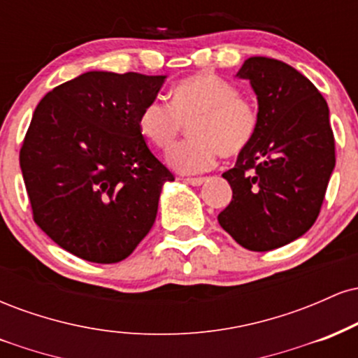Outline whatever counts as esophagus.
Instances as JSON below:
<instances>
[{"label": "esophagus", "mask_w": 358, "mask_h": 358, "mask_svg": "<svg viewBox=\"0 0 358 358\" xmlns=\"http://www.w3.org/2000/svg\"><path fill=\"white\" fill-rule=\"evenodd\" d=\"M188 185H193V187H200L205 182V178H202V176H199V178H187L185 180Z\"/></svg>", "instance_id": "esophagus-1"}]
</instances>
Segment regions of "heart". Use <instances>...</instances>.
Wrapping results in <instances>:
<instances>
[{
  "label": "heart",
  "mask_w": 358,
  "mask_h": 358,
  "mask_svg": "<svg viewBox=\"0 0 358 358\" xmlns=\"http://www.w3.org/2000/svg\"><path fill=\"white\" fill-rule=\"evenodd\" d=\"M190 124L192 139L168 155V163L182 173H200L222 156H237L252 143L259 127L256 102L239 94L231 82L199 73L171 89V104L153 99L138 117L139 133L151 145L166 151Z\"/></svg>",
  "instance_id": "heart-1"
}]
</instances>
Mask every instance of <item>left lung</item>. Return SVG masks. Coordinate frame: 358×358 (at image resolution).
<instances>
[{"label": "left lung", "mask_w": 358, "mask_h": 358, "mask_svg": "<svg viewBox=\"0 0 358 358\" xmlns=\"http://www.w3.org/2000/svg\"><path fill=\"white\" fill-rule=\"evenodd\" d=\"M257 96L252 143L222 173L232 200L219 224L242 248L273 250L310 231L335 168L330 110L318 89L285 62L250 57L237 72Z\"/></svg>", "instance_id": "8db88e82"}]
</instances>
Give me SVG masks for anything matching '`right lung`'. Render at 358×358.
<instances>
[{"label":"right lung","instance_id":"right-lung-1","mask_svg":"<svg viewBox=\"0 0 358 358\" xmlns=\"http://www.w3.org/2000/svg\"><path fill=\"white\" fill-rule=\"evenodd\" d=\"M166 76L85 72L36 106L20 150L34 220L89 262L126 259L153 227L171 171L151 153L138 117Z\"/></svg>","mask_w":358,"mask_h":358}]
</instances>
